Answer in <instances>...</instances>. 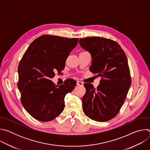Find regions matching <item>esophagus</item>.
<instances>
[{
  "mask_svg": "<svg viewBox=\"0 0 150 150\" xmlns=\"http://www.w3.org/2000/svg\"><path fill=\"white\" fill-rule=\"evenodd\" d=\"M76 85H78V86H82L83 85V82L79 81H78L77 82H76Z\"/></svg>",
  "mask_w": 150,
  "mask_h": 150,
  "instance_id": "1",
  "label": "esophagus"
}]
</instances>
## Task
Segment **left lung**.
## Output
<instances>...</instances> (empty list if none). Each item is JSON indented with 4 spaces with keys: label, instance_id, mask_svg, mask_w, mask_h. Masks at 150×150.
Returning <instances> with one entry per match:
<instances>
[{
    "label": "left lung",
    "instance_id": "1",
    "mask_svg": "<svg viewBox=\"0 0 150 150\" xmlns=\"http://www.w3.org/2000/svg\"><path fill=\"white\" fill-rule=\"evenodd\" d=\"M79 45L93 58L90 70L100 76L96 89L84 83L86 93L82 97L85 115L97 122H107L119 112L131 84L127 57L115 41L100 37L79 38Z\"/></svg>",
    "mask_w": 150,
    "mask_h": 150
}]
</instances>
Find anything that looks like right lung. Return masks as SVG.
I'll return each instance as SVG.
<instances>
[{"instance_id": "add662e5", "label": "right lung", "mask_w": 150, "mask_h": 150, "mask_svg": "<svg viewBox=\"0 0 150 150\" xmlns=\"http://www.w3.org/2000/svg\"><path fill=\"white\" fill-rule=\"evenodd\" d=\"M78 38L42 35L35 39L24 54L18 68V87L21 101L34 119L49 122L58 116L65 108V98L76 86L68 79L59 87L50 80L56 72L64 69L70 52Z\"/></svg>"}]
</instances>
